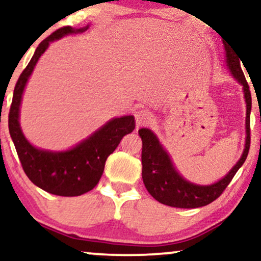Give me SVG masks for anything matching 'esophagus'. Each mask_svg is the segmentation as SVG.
<instances>
[{"instance_id":"obj_1","label":"esophagus","mask_w":261,"mask_h":261,"mask_svg":"<svg viewBox=\"0 0 261 261\" xmlns=\"http://www.w3.org/2000/svg\"><path fill=\"white\" fill-rule=\"evenodd\" d=\"M135 120H136V125L138 126H143V125H148L152 121V113L150 111L145 110V109H140L137 111H135Z\"/></svg>"}]
</instances>
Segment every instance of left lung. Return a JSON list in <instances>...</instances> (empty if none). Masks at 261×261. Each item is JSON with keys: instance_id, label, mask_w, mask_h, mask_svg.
I'll list each match as a JSON object with an SVG mask.
<instances>
[{"instance_id": "left-lung-1", "label": "left lung", "mask_w": 261, "mask_h": 261, "mask_svg": "<svg viewBox=\"0 0 261 261\" xmlns=\"http://www.w3.org/2000/svg\"><path fill=\"white\" fill-rule=\"evenodd\" d=\"M223 45L228 70L242 86L244 90L246 101V140L244 151L227 175L211 185H198L187 181L179 174L173 165L171 156L150 128H140L138 135L142 138V179L148 192L165 205L193 209L213 203L229 185L248 155L249 144H251V128H249V117L252 110L251 92L240 64L241 58L239 60V56H236L235 51H232L231 47H228L229 44L227 45L223 41Z\"/></svg>"}]
</instances>
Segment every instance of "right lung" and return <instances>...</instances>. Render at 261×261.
<instances>
[{"label": "right lung", "instance_id": "obj_1", "mask_svg": "<svg viewBox=\"0 0 261 261\" xmlns=\"http://www.w3.org/2000/svg\"><path fill=\"white\" fill-rule=\"evenodd\" d=\"M88 29L89 25L82 29L62 27L38 45L32 60L17 80L9 111V134L23 172L34 185L56 196H81L94 189L101 178L107 158L116 150L121 138L135 128L134 116L112 118L86 140L63 151L34 147L22 133L19 119L23 90L41 55L52 41L68 34L83 33Z\"/></svg>", "mask_w": 261, "mask_h": 261}]
</instances>
